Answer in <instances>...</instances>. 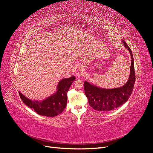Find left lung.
I'll return each instance as SVG.
<instances>
[{
	"label": "left lung",
	"mask_w": 153,
	"mask_h": 153,
	"mask_svg": "<svg viewBox=\"0 0 153 153\" xmlns=\"http://www.w3.org/2000/svg\"><path fill=\"white\" fill-rule=\"evenodd\" d=\"M124 47L130 53L131 63L128 80L123 86L114 89H103L87 81L84 82V91L88 102L92 108L98 111L112 110L126 103L130 97L135 82V72L131 49L122 40Z\"/></svg>",
	"instance_id": "left-lung-1"
}]
</instances>
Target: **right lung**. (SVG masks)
I'll return each mask as SVG.
<instances>
[{
	"label": "right lung",
	"mask_w": 153,
	"mask_h": 153,
	"mask_svg": "<svg viewBox=\"0 0 153 153\" xmlns=\"http://www.w3.org/2000/svg\"><path fill=\"white\" fill-rule=\"evenodd\" d=\"M75 80V76H72L60 80L57 91L43 101L31 100L20 91L18 92L23 102L34 109L37 114L47 117H55L61 114L65 109L67 105V92Z\"/></svg>",
	"instance_id": "right-lung-1"
}]
</instances>
